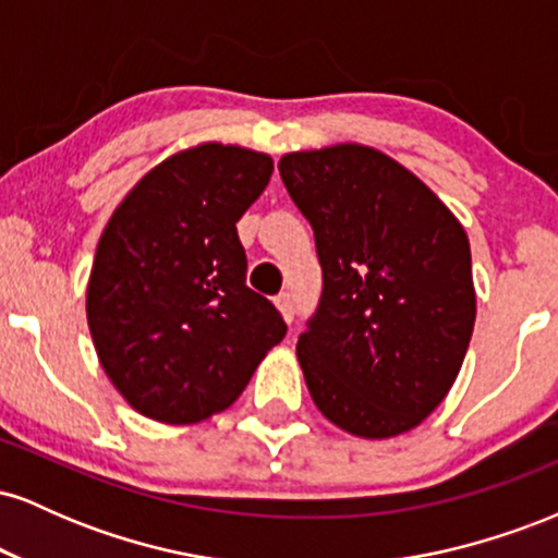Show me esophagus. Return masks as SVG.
Masks as SVG:
<instances>
[{"label": "esophagus", "mask_w": 558, "mask_h": 558, "mask_svg": "<svg viewBox=\"0 0 558 558\" xmlns=\"http://www.w3.org/2000/svg\"><path fill=\"white\" fill-rule=\"evenodd\" d=\"M275 306H278V312L288 319V323H291L293 315H296V306H293V296L288 291L278 293V296H275Z\"/></svg>", "instance_id": "obj_1"}]
</instances>
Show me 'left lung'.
Returning a JSON list of instances; mask_svg holds the SVG:
<instances>
[{"label": "left lung", "instance_id": "left-lung-1", "mask_svg": "<svg viewBox=\"0 0 558 558\" xmlns=\"http://www.w3.org/2000/svg\"><path fill=\"white\" fill-rule=\"evenodd\" d=\"M278 170L323 265L317 315L296 343L312 401L356 438L412 430L451 390L475 328L462 222L373 146L291 151Z\"/></svg>", "mask_w": 558, "mask_h": 558}]
</instances>
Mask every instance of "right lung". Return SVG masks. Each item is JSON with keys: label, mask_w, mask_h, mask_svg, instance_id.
<instances>
[{"label": "right lung", "mask_w": 558, "mask_h": 558, "mask_svg": "<svg viewBox=\"0 0 558 558\" xmlns=\"http://www.w3.org/2000/svg\"><path fill=\"white\" fill-rule=\"evenodd\" d=\"M270 175L265 151L204 141L146 172L101 230L88 330L101 369L144 417L209 420L283 341V317L246 286L235 230Z\"/></svg>", "instance_id": "obj_1"}]
</instances>
